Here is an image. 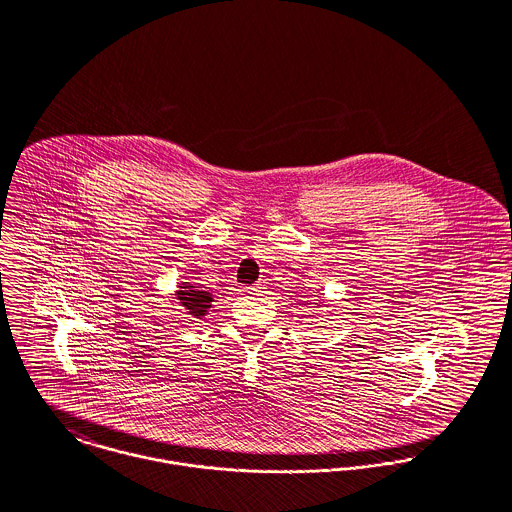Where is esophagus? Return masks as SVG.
Wrapping results in <instances>:
<instances>
[{
    "label": "esophagus",
    "instance_id": "obj_1",
    "mask_svg": "<svg viewBox=\"0 0 512 512\" xmlns=\"http://www.w3.org/2000/svg\"><path fill=\"white\" fill-rule=\"evenodd\" d=\"M248 293H252V295H262V293H266V284H256V286L248 288Z\"/></svg>",
    "mask_w": 512,
    "mask_h": 512
}]
</instances>
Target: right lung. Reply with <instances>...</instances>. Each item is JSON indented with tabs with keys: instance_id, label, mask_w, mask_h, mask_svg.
Segmentation results:
<instances>
[{
	"instance_id": "right-lung-1",
	"label": "right lung",
	"mask_w": 512,
	"mask_h": 512,
	"mask_svg": "<svg viewBox=\"0 0 512 512\" xmlns=\"http://www.w3.org/2000/svg\"><path fill=\"white\" fill-rule=\"evenodd\" d=\"M179 288L181 290L177 292V299L187 309V313L193 317H203L207 313V309L211 307L213 293L197 290V286H189L187 282Z\"/></svg>"
}]
</instances>
